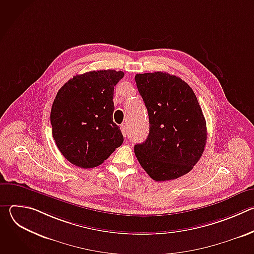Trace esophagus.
Here are the masks:
<instances>
[{
  "mask_svg": "<svg viewBox=\"0 0 254 254\" xmlns=\"http://www.w3.org/2000/svg\"><path fill=\"white\" fill-rule=\"evenodd\" d=\"M121 129H122L123 134L126 136L127 133V127L126 125H122V126H121Z\"/></svg>",
  "mask_w": 254,
  "mask_h": 254,
  "instance_id": "34e87169",
  "label": "esophagus"
}]
</instances>
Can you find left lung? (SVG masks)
I'll return each mask as SVG.
<instances>
[{
    "label": "left lung",
    "mask_w": 254,
    "mask_h": 254,
    "mask_svg": "<svg viewBox=\"0 0 254 254\" xmlns=\"http://www.w3.org/2000/svg\"><path fill=\"white\" fill-rule=\"evenodd\" d=\"M149 115L147 139L134 146L135 157L155 181L189 173L200 160L207 140L206 121L193 89L166 72L134 76Z\"/></svg>",
    "instance_id": "1"
}]
</instances>
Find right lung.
I'll list each match as a JSON object with an SVG mask.
<instances>
[{"mask_svg":"<svg viewBox=\"0 0 254 254\" xmlns=\"http://www.w3.org/2000/svg\"><path fill=\"white\" fill-rule=\"evenodd\" d=\"M123 71L97 70L76 75L57 92L50 121L52 135L67 161L82 169L101 165L124 141L113 121L115 86Z\"/></svg>","mask_w":254,"mask_h":254,"instance_id":"right-lung-1","label":"right lung"}]
</instances>
